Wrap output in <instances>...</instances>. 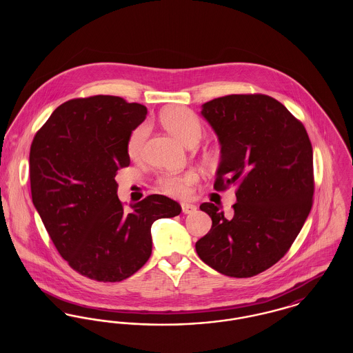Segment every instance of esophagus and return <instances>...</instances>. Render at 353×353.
Masks as SVG:
<instances>
[{
  "mask_svg": "<svg viewBox=\"0 0 353 353\" xmlns=\"http://www.w3.org/2000/svg\"><path fill=\"white\" fill-rule=\"evenodd\" d=\"M181 209H183V213L184 214H192V213H194L196 210H197V206L196 205H193V203H181Z\"/></svg>",
  "mask_w": 353,
  "mask_h": 353,
  "instance_id": "obj_1",
  "label": "esophagus"
}]
</instances>
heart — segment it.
Wrapping results in <instances>:
<instances>
[{
    "instance_id": "heart-1",
    "label": "heart",
    "mask_w": 353,
    "mask_h": 353,
    "mask_svg": "<svg viewBox=\"0 0 353 353\" xmlns=\"http://www.w3.org/2000/svg\"><path fill=\"white\" fill-rule=\"evenodd\" d=\"M163 123L169 132L177 137L181 143H184L186 147H194L201 140L203 134L201 121L188 108L176 107L169 110L163 117ZM148 131V124H141L130 136L127 152L131 159H137L141 154ZM206 157L212 160L213 153H209ZM197 180L199 179L194 173L164 174L159 180V184L169 196L185 197L190 193L192 186L197 183Z\"/></svg>"
}]
</instances>
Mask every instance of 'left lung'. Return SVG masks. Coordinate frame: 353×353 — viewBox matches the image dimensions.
<instances>
[{"instance_id":"obj_1","label":"left lung","mask_w":353,"mask_h":353,"mask_svg":"<svg viewBox=\"0 0 353 353\" xmlns=\"http://www.w3.org/2000/svg\"><path fill=\"white\" fill-rule=\"evenodd\" d=\"M221 160L214 189L236 185L234 213L203 202L212 229L196 252L212 269L250 278L275 265L302 230L314 196L312 145L302 123L262 94L228 95L202 104Z\"/></svg>"}]
</instances>
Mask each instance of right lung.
<instances>
[{
  "label": "right lung",
  "instance_id": "right-lung-1",
  "mask_svg": "<svg viewBox=\"0 0 353 353\" xmlns=\"http://www.w3.org/2000/svg\"><path fill=\"white\" fill-rule=\"evenodd\" d=\"M147 108L95 95L61 104L30 147V188L37 212L71 269L98 282H120L152 252V223L181 213L179 202L151 194L119 200L117 172L130 165L127 144Z\"/></svg>",
  "mask_w": 353,
  "mask_h": 353
}]
</instances>
